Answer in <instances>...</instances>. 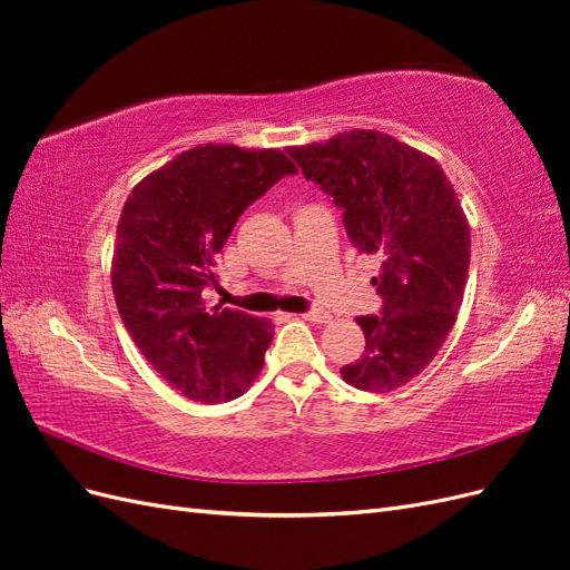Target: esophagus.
Masks as SVG:
<instances>
[{"mask_svg":"<svg viewBox=\"0 0 570 570\" xmlns=\"http://www.w3.org/2000/svg\"><path fill=\"white\" fill-rule=\"evenodd\" d=\"M302 318H306V321H314V323H327V321H331L333 316L327 314V312H323V308H312V312H304V314H302Z\"/></svg>","mask_w":570,"mask_h":570,"instance_id":"obj_1","label":"esophagus"}]
</instances>
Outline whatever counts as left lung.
<instances>
[{"label": "left lung", "instance_id": "obj_1", "mask_svg": "<svg viewBox=\"0 0 570 570\" xmlns=\"http://www.w3.org/2000/svg\"><path fill=\"white\" fill-rule=\"evenodd\" d=\"M287 154L342 209L354 249L383 258L373 278L383 308L356 318L366 350L342 377L366 392L406 385L450 335L469 281L471 230L450 178L433 157L377 130Z\"/></svg>", "mask_w": 570, "mask_h": 570}]
</instances>
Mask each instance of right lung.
I'll return each instance as SVG.
<instances>
[{"label": "right lung", "instance_id": "add662e5", "mask_svg": "<svg viewBox=\"0 0 570 570\" xmlns=\"http://www.w3.org/2000/svg\"><path fill=\"white\" fill-rule=\"evenodd\" d=\"M297 168L281 149L204 145L132 187L120 212L111 285L137 350L187 400L243 394L264 366L273 323L206 306L214 256L247 206Z\"/></svg>", "mask_w": 570, "mask_h": 570}]
</instances>
